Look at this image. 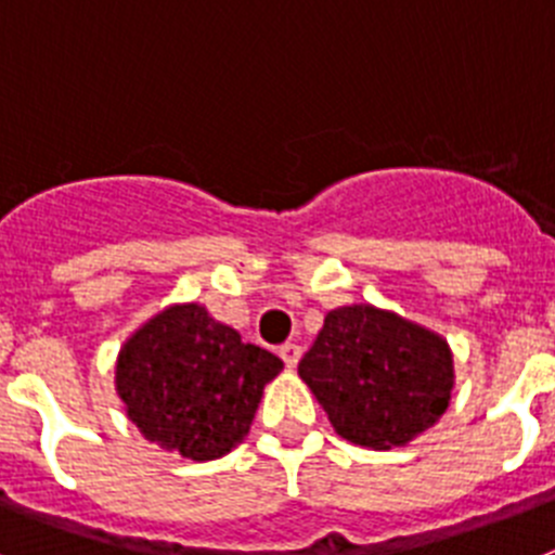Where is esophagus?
Listing matches in <instances>:
<instances>
[{"label": "esophagus", "instance_id": "1", "mask_svg": "<svg viewBox=\"0 0 555 555\" xmlns=\"http://www.w3.org/2000/svg\"><path fill=\"white\" fill-rule=\"evenodd\" d=\"M281 358H283V364H286L288 370H294V366L300 364L302 347L300 345H292V341H288V345L281 347Z\"/></svg>", "mask_w": 555, "mask_h": 555}]
</instances>
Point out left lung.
I'll return each mask as SVG.
<instances>
[{
	"mask_svg": "<svg viewBox=\"0 0 555 555\" xmlns=\"http://www.w3.org/2000/svg\"><path fill=\"white\" fill-rule=\"evenodd\" d=\"M336 434L391 450L434 428L453 391V352L439 333L375 306L325 317L297 366Z\"/></svg>",
	"mask_w": 555,
	"mask_h": 555,
	"instance_id": "1",
	"label": "left lung"
}]
</instances>
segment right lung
I'll use <instances>...</instances> for the list:
<instances>
[{
    "label": "right lung",
    "instance_id": "1",
    "mask_svg": "<svg viewBox=\"0 0 555 555\" xmlns=\"http://www.w3.org/2000/svg\"><path fill=\"white\" fill-rule=\"evenodd\" d=\"M283 361L244 345L197 302L169 306L125 341L116 391L144 439L191 461H214L244 442Z\"/></svg>",
    "mask_w": 555,
    "mask_h": 555
}]
</instances>
